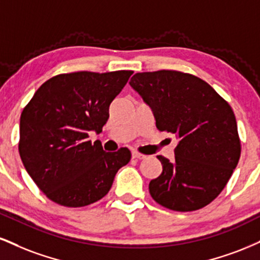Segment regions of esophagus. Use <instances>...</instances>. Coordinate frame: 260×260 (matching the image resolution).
Returning <instances> with one entry per match:
<instances>
[{
  "instance_id": "34e87169",
  "label": "esophagus",
  "mask_w": 260,
  "mask_h": 260,
  "mask_svg": "<svg viewBox=\"0 0 260 260\" xmlns=\"http://www.w3.org/2000/svg\"><path fill=\"white\" fill-rule=\"evenodd\" d=\"M132 157L136 158V160H143V158H145L146 156L140 154V152H138V151H133L132 152Z\"/></svg>"
}]
</instances>
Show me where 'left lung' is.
<instances>
[{
    "instance_id": "1",
    "label": "left lung",
    "mask_w": 260,
    "mask_h": 260,
    "mask_svg": "<svg viewBox=\"0 0 260 260\" xmlns=\"http://www.w3.org/2000/svg\"><path fill=\"white\" fill-rule=\"evenodd\" d=\"M129 84L151 109L157 129L178 138L174 161L157 156L162 173L150 181L151 198L178 212L207 206L240 160L233 109L207 82L179 71L138 73Z\"/></svg>"
}]
</instances>
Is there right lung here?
Returning <instances> with one entry per match:
<instances>
[{
	"label": "right lung",
	"mask_w": 260,
	"mask_h": 260,
	"mask_svg": "<svg viewBox=\"0 0 260 260\" xmlns=\"http://www.w3.org/2000/svg\"><path fill=\"white\" fill-rule=\"evenodd\" d=\"M133 71L61 74L46 81L20 116L19 154L29 176L49 200L83 207L109 192L117 171L131 160L121 148L105 152L90 143L109 118V106Z\"/></svg>",
	"instance_id": "add662e5"
}]
</instances>
